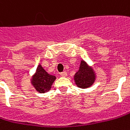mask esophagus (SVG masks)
I'll use <instances>...</instances> for the list:
<instances>
[{"label":"esophagus","instance_id":"esophagus-1","mask_svg":"<svg viewBox=\"0 0 130 130\" xmlns=\"http://www.w3.org/2000/svg\"><path fill=\"white\" fill-rule=\"evenodd\" d=\"M67 75H68V73H67V72L66 71H63V72L60 73V76H67Z\"/></svg>","mask_w":130,"mask_h":130}]
</instances>
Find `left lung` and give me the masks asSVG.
Returning a JSON list of instances; mask_svg holds the SVG:
<instances>
[{
    "mask_svg": "<svg viewBox=\"0 0 130 130\" xmlns=\"http://www.w3.org/2000/svg\"><path fill=\"white\" fill-rule=\"evenodd\" d=\"M74 79L79 88H89L95 81V74L93 69L89 68L85 62L82 61L79 70L76 73Z\"/></svg>",
    "mask_w": 130,
    "mask_h": 130,
    "instance_id": "obj_1",
    "label": "left lung"
}]
</instances>
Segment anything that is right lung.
I'll list each match as a JSON object with an SVG mask.
<instances>
[{"label": "right lung", "mask_w": 130, "mask_h": 130, "mask_svg": "<svg viewBox=\"0 0 130 130\" xmlns=\"http://www.w3.org/2000/svg\"><path fill=\"white\" fill-rule=\"evenodd\" d=\"M56 76L50 75L46 72L40 65H38L35 74L33 76L31 83L40 93H45L50 90Z\"/></svg>", "instance_id": "right-lung-1"}]
</instances>
